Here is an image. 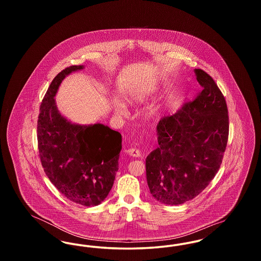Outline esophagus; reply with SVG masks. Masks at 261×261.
I'll list each match as a JSON object with an SVG mask.
<instances>
[{
    "label": "esophagus",
    "mask_w": 261,
    "mask_h": 261,
    "mask_svg": "<svg viewBox=\"0 0 261 261\" xmlns=\"http://www.w3.org/2000/svg\"><path fill=\"white\" fill-rule=\"evenodd\" d=\"M126 152H127V153H129V154H130V155H132V156H135V158H139V156H141V155H142L141 150L138 149H134V148H130V149H127V150H126Z\"/></svg>",
    "instance_id": "obj_1"
}]
</instances>
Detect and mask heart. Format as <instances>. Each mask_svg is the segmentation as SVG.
<instances>
[{"mask_svg":"<svg viewBox=\"0 0 261 261\" xmlns=\"http://www.w3.org/2000/svg\"><path fill=\"white\" fill-rule=\"evenodd\" d=\"M153 92V88L149 85L147 86H142V87L133 88L132 90H130L126 96L125 99L129 102H140L143 101L149 97V95ZM123 106L120 102L116 103V111L118 112H121L123 111ZM155 110L150 109V113H154Z\"/></svg>","mask_w":261,"mask_h":261,"instance_id":"b5f03b06","label":"heart"}]
</instances>
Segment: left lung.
Listing matches in <instances>:
<instances>
[{"label":"left lung","instance_id":"1","mask_svg":"<svg viewBox=\"0 0 261 261\" xmlns=\"http://www.w3.org/2000/svg\"><path fill=\"white\" fill-rule=\"evenodd\" d=\"M201 91L156 126L159 147L146 160L152 197L164 204H182L199 195L223 160L229 116L222 92L211 75L195 69Z\"/></svg>","mask_w":261,"mask_h":261}]
</instances>
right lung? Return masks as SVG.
I'll use <instances>...</instances> for the list:
<instances>
[{
    "label": "right lung",
    "mask_w": 261,
    "mask_h": 261,
    "mask_svg": "<svg viewBox=\"0 0 261 261\" xmlns=\"http://www.w3.org/2000/svg\"><path fill=\"white\" fill-rule=\"evenodd\" d=\"M83 65L64 68L50 83L40 106L39 156L50 182L66 199L84 206L98 205L112 190L122 137L105 125L72 124L58 111L55 96L66 75Z\"/></svg>",
    "instance_id": "right-lung-1"
}]
</instances>
